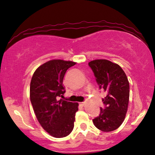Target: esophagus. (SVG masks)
<instances>
[{
	"instance_id": "34e87169",
	"label": "esophagus",
	"mask_w": 155,
	"mask_h": 155,
	"mask_svg": "<svg viewBox=\"0 0 155 155\" xmlns=\"http://www.w3.org/2000/svg\"><path fill=\"white\" fill-rule=\"evenodd\" d=\"M85 104H86V103H85V102H80V103H79V104L82 107H84Z\"/></svg>"
}]
</instances>
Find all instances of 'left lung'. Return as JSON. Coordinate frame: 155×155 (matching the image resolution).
Here are the masks:
<instances>
[{
	"label": "left lung",
	"instance_id": "obj_1",
	"mask_svg": "<svg viewBox=\"0 0 155 155\" xmlns=\"http://www.w3.org/2000/svg\"><path fill=\"white\" fill-rule=\"evenodd\" d=\"M99 88L106 93L103 98L104 108L93 120L94 126L104 132L119 127L124 120L129 101V83L119 65L105 59L88 62Z\"/></svg>",
	"mask_w": 155,
	"mask_h": 155
}]
</instances>
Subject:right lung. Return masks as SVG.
Listing matches in <instances>:
<instances>
[{
    "label": "right lung",
    "instance_id": "right-lung-1",
    "mask_svg": "<svg viewBox=\"0 0 155 155\" xmlns=\"http://www.w3.org/2000/svg\"><path fill=\"white\" fill-rule=\"evenodd\" d=\"M76 62L51 60L40 66L32 75L30 98L41 127L55 138L65 137L74 128L78 104L62 100L64 76Z\"/></svg>",
    "mask_w": 155,
    "mask_h": 155
}]
</instances>
